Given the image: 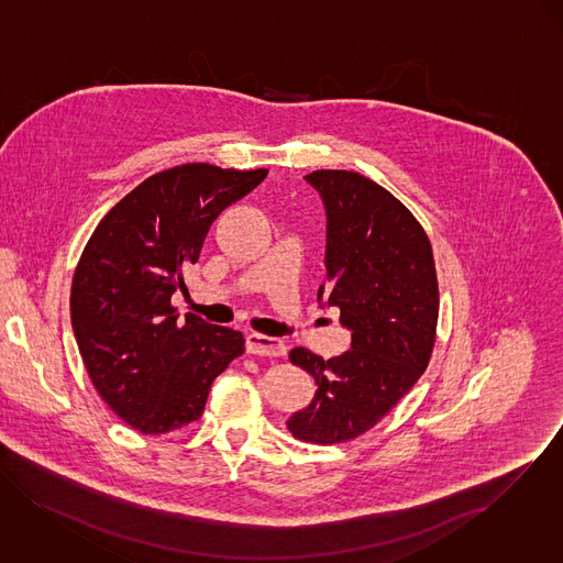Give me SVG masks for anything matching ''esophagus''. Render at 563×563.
Wrapping results in <instances>:
<instances>
[{"label":"esophagus","mask_w":563,"mask_h":563,"mask_svg":"<svg viewBox=\"0 0 563 563\" xmlns=\"http://www.w3.org/2000/svg\"><path fill=\"white\" fill-rule=\"evenodd\" d=\"M246 351L253 355H265V357H280L287 353V345L278 339L265 336V334H249L246 336Z\"/></svg>","instance_id":"obj_1"}]
</instances>
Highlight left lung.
Instances as JSON below:
<instances>
[{"instance_id":"left-lung-1","label":"left lung","mask_w":563,"mask_h":563,"mask_svg":"<svg viewBox=\"0 0 563 563\" xmlns=\"http://www.w3.org/2000/svg\"><path fill=\"white\" fill-rule=\"evenodd\" d=\"M306 181L328 214V274L317 298L341 310L351 349L330 360L303 346L289 353L317 391L287 429L332 445L371 431L422 377L433 353L439 287L427 231L384 186L339 169L312 172Z\"/></svg>"}]
</instances>
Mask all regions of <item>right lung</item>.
<instances>
[{
    "mask_svg": "<svg viewBox=\"0 0 563 563\" xmlns=\"http://www.w3.org/2000/svg\"><path fill=\"white\" fill-rule=\"evenodd\" d=\"M267 169L188 163L147 177L98 222L77 263L70 319L89 379L132 429L165 434L201 418L244 336L188 312L172 296L197 263L218 214Z\"/></svg>",
    "mask_w": 563,
    "mask_h": 563,
    "instance_id": "obj_1",
    "label": "right lung"
}]
</instances>
